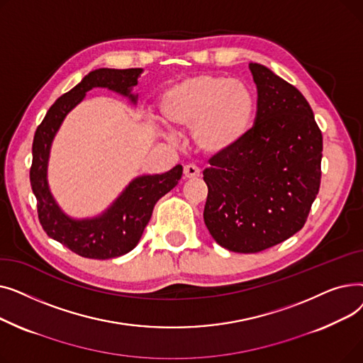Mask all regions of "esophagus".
<instances>
[{"label": "esophagus", "instance_id": "1", "mask_svg": "<svg viewBox=\"0 0 363 363\" xmlns=\"http://www.w3.org/2000/svg\"><path fill=\"white\" fill-rule=\"evenodd\" d=\"M184 175L188 179H194V178H199L201 175V172L196 164H186L184 167Z\"/></svg>", "mask_w": 363, "mask_h": 363}]
</instances>
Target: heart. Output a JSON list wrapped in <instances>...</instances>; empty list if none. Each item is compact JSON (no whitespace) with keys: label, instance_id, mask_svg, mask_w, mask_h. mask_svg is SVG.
I'll return each instance as SVG.
<instances>
[{"label":"heart","instance_id":"b5f03b06","mask_svg":"<svg viewBox=\"0 0 363 363\" xmlns=\"http://www.w3.org/2000/svg\"><path fill=\"white\" fill-rule=\"evenodd\" d=\"M160 111L170 125L193 130V140L206 156H222L249 132L256 101L245 84L201 73L166 89Z\"/></svg>","mask_w":363,"mask_h":363}]
</instances>
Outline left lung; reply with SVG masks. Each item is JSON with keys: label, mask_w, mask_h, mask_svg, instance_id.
<instances>
[{"label": "left lung", "mask_w": 363, "mask_h": 363, "mask_svg": "<svg viewBox=\"0 0 363 363\" xmlns=\"http://www.w3.org/2000/svg\"><path fill=\"white\" fill-rule=\"evenodd\" d=\"M255 125L231 151L208 159L204 223L235 253H259L306 223L320 185L322 133L303 94L259 63Z\"/></svg>", "instance_id": "8db88e82"}]
</instances>
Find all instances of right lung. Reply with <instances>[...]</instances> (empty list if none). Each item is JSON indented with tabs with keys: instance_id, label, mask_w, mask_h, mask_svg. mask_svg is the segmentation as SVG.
I'll return each mask as SVG.
<instances>
[{
	"instance_id": "right-lung-1",
	"label": "right lung",
	"mask_w": 363,
	"mask_h": 363,
	"mask_svg": "<svg viewBox=\"0 0 363 363\" xmlns=\"http://www.w3.org/2000/svg\"><path fill=\"white\" fill-rule=\"evenodd\" d=\"M141 73L143 69H97L89 72L78 85L63 94L50 107L35 132L29 177L38 201V218L48 237L82 257L106 260L129 253L138 244L155 204L182 177L181 164L162 175L138 177L103 215L92 219L69 218L50 193L47 181L50 148L67 113L78 106L92 88H108L135 104L138 95L130 91L138 84Z\"/></svg>"
}]
</instances>
